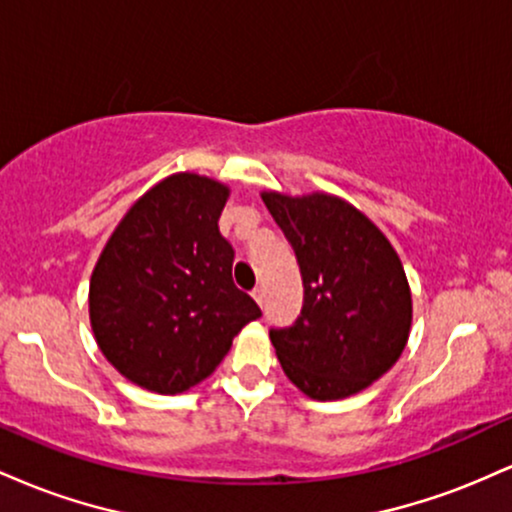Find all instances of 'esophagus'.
<instances>
[{"instance_id":"esophagus-1","label":"esophagus","mask_w":512,"mask_h":512,"mask_svg":"<svg viewBox=\"0 0 512 512\" xmlns=\"http://www.w3.org/2000/svg\"><path fill=\"white\" fill-rule=\"evenodd\" d=\"M252 298H255L260 305H264V286H257V289L252 291Z\"/></svg>"}]
</instances>
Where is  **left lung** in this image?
<instances>
[{"mask_svg": "<svg viewBox=\"0 0 512 512\" xmlns=\"http://www.w3.org/2000/svg\"><path fill=\"white\" fill-rule=\"evenodd\" d=\"M262 199L303 279L301 315L269 330L281 368L320 402L366 390L409 339L411 293L395 248L337 197L264 192Z\"/></svg>", "mask_w": 512, "mask_h": 512, "instance_id": "left-lung-1", "label": "left lung"}]
</instances>
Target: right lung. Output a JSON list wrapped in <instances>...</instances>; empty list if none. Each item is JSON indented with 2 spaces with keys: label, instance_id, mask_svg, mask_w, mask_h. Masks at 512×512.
I'll list each match as a JSON object with an SVG mask.
<instances>
[{
  "label": "right lung",
  "instance_id": "obj_1",
  "mask_svg": "<svg viewBox=\"0 0 512 512\" xmlns=\"http://www.w3.org/2000/svg\"><path fill=\"white\" fill-rule=\"evenodd\" d=\"M228 190L170 175L137 199L91 276V327L103 356L132 383L178 395L223 361L233 337L262 317L233 284L236 250L221 236Z\"/></svg>",
  "mask_w": 512,
  "mask_h": 512
}]
</instances>
